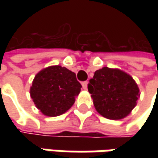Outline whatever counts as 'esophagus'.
<instances>
[{
    "label": "esophagus",
    "instance_id": "esophagus-1",
    "mask_svg": "<svg viewBox=\"0 0 158 158\" xmlns=\"http://www.w3.org/2000/svg\"><path fill=\"white\" fill-rule=\"evenodd\" d=\"M82 86L83 89H87V88H88V82H82Z\"/></svg>",
    "mask_w": 158,
    "mask_h": 158
}]
</instances>
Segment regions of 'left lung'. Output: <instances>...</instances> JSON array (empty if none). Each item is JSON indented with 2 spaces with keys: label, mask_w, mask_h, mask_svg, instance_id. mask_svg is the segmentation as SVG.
<instances>
[{
  "label": "left lung",
  "mask_w": 158,
  "mask_h": 158,
  "mask_svg": "<svg viewBox=\"0 0 158 158\" xmlns=\"http://www.w3.org/2000/svg\"><path fill=\"white\" fill-rule=\"evenodd\" d=\"M88 89L97 112L109 119L126 118L140 98V89L130 75L107 67L95 72Z\"/></svg>",
  "instance_id": "8db88e82"
}]
</instances>
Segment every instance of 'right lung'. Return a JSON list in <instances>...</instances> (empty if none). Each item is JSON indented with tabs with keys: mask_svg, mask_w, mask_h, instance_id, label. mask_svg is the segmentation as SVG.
I'll use <instances>...</instances> for the list:
<instances>
[{
	"mask_svg": "<svg viewBox=\"0 0 158 158\" xmlns=\"http://www.w3.org/2000/svg\"><path fill=\"white\" fill-rule=\"evenodd\" d=\"M81 88L74 72L55 65L43 69L35 76L30 94L44 115L55 117L69 110Z\"/></svg>",
	"mask_w": 158,
	"mask_h": 158,
	"instance_id": "1",
	"label": "right lung"
}]
</instances>
